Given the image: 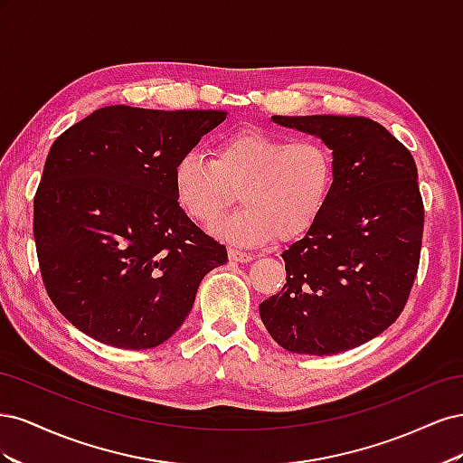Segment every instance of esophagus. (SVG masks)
I'll return each instance as SVG.
<instances>
[{
    "mask_svg": "<svg viewBox=\"0 0 463 463\" xmlns=\"http://www.w3.org/2000/svg\"><path fill=\"white\" fill-rule=\"evenodd\" d=\"M228 257H230V260H233V262H250L255 259V255H250V253H243V250H240V249H230L228 250Z\"/></svg>",
    "mask_w": 463,
    "mask_h": 463,
    "instance_id": "1",
    "label": "esophagus"
}]
</instances>
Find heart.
<instances>
[{"mask_svg":"<svg viewBox=\"0 0 463 463\" xmlns=\"http://www.w3.org/2000/svg\"><path fill=\"white\" fill-rule=\"evenodd\" d=\"M334 164L317 138H296L243 128L222 137L210 160L187 152L174 167V191L185 214L210 226L235 201L243 206L214 233L233 245L257 247L296 240L313 228L330 197Z\"/></svg>","mask_w":463,"mask_h":463,"instance_id":"obj_1","label":"heart"}]
</instances>
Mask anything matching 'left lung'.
<instances>
[{
	"instance_id": "obj_1",
	"label": "left lung",
	"mask_w": 463,
	"mask_h": 463,
	"mask_svg": "<svg viewBox=\"0 0 463 463\" xmlns=\"http://www.w3.org/2000/svg\"><path fill=\"white\" fill-rule=\"evenodd\" d=\"M332 150L325 210L282 259V291L259 305L276 344L334 355L394 322L410 298L421 255L423 201L410 150L381 123L345 116H272Z\"/></svg>"
}]
</instances>
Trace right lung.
<instances>
[{
    "label": "right lung",
    "mask_w": 463,
    "mask_h": 463,
    "mask_svg": "<svg viewBox=\"0 0 463 463\" xmlns=\"http://www.w3.org/2000/svg\"><path fill=\"white\" fill-rule=\"evenodd\" d=\"M223 109L106 106L55 138L34 199L48 296L75 328L119 349L172 338L228 250L187 218L174 167Z\"/></svg>",
    "instance_id": "obj_1"
}]
</instances>
